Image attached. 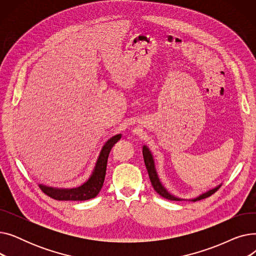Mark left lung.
Instances as JSON below:
<instances>
[{"instance_id":"left-lung-1","label":"left lung","mask_w":256,"mask_h":256,"mask_svg":"<svg viewBox=\"0 0 256 256\" xmlns=\"http://www.w3.org/2000/svg\"><path fill=\"white\" fill-rule=\"evenodd\" d=\"M143 158H144V163H145V166H146L147 171H148V176H150V182H152V186H154V191H156L158 195H160V196L166 198V199H168V200H176V201L180 200V199H178V198H176V197H174V196L170 195V194L166 191L165 188L162 186V184L160 182V180H158V176H156V169H154V164L152 156L150 150L147 148L146 146L143 147ZM219 188H220V186H217V188H214V189H212V190H210V191H208V192H206V193H204V194H202V195H200L199 197H197L196 199H194V201H196V200H201V199H206V198L212 196L214 193H216V192L219 190Z\"/></svg>"}]
</instances>
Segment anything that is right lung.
I'll use <instances>...</instances> for the list:
<instances>
[{"label": "right lung", "instance_id": "right-lung-1", "mask_svg": "<svg viewBox=\"0 0 256 256\" xmlns=\"http://www.w3.org/2000/svg\"><path fill=\"white\" fill-rule=\"evenodd\" d=\"M121 138V135H116L112 137L110 140L104 145L102 150L100 152V158L98 160V163L94 169L91 178L87 182L82 184L76 189H70V190H61V189H52V188H48L46 186L40 184V189L42 191L50 196L52 199L56 200H67V201H84L91 198L96 197L100 191L102 190L104 176H106V162L108 156L112 150L114 144Z\"/></svg>", "mask_w": 256, "mask_h": 256}]
</instances>
